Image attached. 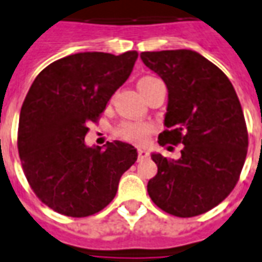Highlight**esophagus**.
I'll return each mask as SVG.
<instances>
[{
	"instance_id": "obj_1",
	"label": "esophagus",
	"mask_w": 262,
	"mask_h": 262,
	"mask_svg": "<svg viewBox=\"0 0 262 262\" xmlns=\"http://www.w3.org/2000/svg\"><path fill=\"white\" fill-rule=\"evenodd\" d=\"M146 158H148V151L144 148H139V161L146 160Z\"/></svg>"
}]
</instances>
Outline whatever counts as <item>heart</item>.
I'll list each match as a JSON object with an SVG mask.
<instances>
[{
    "label": "heart",
    "mask_w": 262,
    "mask_h": 262,
    "mask_svg": "<svg viewBox=\"0 0 262 262\" xmlns=\"http://www.w3.org/2000/svg\"><path fill=\"white\" fill-rule=\"evenodd\" d=\"M158 82L156 77H143L139 80L137 86L139 90L141 92L143 96H146L147 90L150 89L151 84ZM151 125L144 123V122H123L118 126L116 129V136L122 139V140L129 141V143H135V144H143L147 140V137L150 135Z\"/></svg>",
    "instance_id": "b5f03b06"
}]
</instances>
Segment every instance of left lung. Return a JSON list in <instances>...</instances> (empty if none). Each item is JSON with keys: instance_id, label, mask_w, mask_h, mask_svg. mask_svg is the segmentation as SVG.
Segmentation results:
<instances>
[{"instance_id": "obj_1", "label": "left lung", "mask_w": 262, "mask_h": 262, "mask_svg": "<svg viewBox=\"0 0 262 262\" xmlns=\"http://www.w3.org/2000/svg\"><path fill=\"white\" fill-rule=\"evenodd\" d=\"M140 58L168 89V129L158 143L183 144L178 160L151 152L158 172L148 180V195L175 216L204 214L233 190L245 164L249 137L237 94L224 72L199 52L147 51Z\"/></svg>"}]
</instances>
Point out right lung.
Returning a JSON list of instances; mask_svg holds the SVG:
<instances>
[{
  "mask_svg": "<svg viewBox=\"0 0 262 262\" xmlns=\"http://www.w3.org/2000/svg\"><path fill=\"white\" fill-rule=\"evenodd\" d=\"M137 57V51L72 54L42 69L29 89L19 116V157L33 191L59 214L82 218L105 208L136 162L129 143L89 147L84 137Z\"/></svg>",
  "mask_w": 262,
  "mask_h": 262,
  "instance_id": "add662e5",
  "label": "right lung"
}]
</instances>
